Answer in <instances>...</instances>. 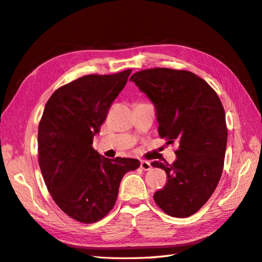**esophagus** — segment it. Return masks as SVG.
Masks as SVG:
<instances>
[{
	"label": "esophagus",
	"instance_id": "obj_1",
	"mask_svg": "<svg viewBox=\"0 0 262 262\" xmlns=\"http://www.w3.org/2000/svg\"><path fill=\"white\" fill-rule=\"evenodd\" d=\"M140 167L143 170H149L150 168H152V166H150V163L147 161H141Z\"/></svg>",
	"mask_w": 262,
	"mask_h": 262
}]
</instances>
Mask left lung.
<instances>
[{"label":"left lung","mask_w":262,"mask_h":262,"mask_svg":"<svg viewBox=\"0 0 262 262\" xmlns=\"http://www.w3.org/2000/svg\"><path fill=\"white\" fill-rule=\"evenodd\" d=\"M130 80L153 102L160 137L178 145L171 165L152 163L167 175V184L155 192L154 200L168 215L188 217L207 203L223 171L224 108L212 87L189 71L148 69Z\"/></svg>","instance_id":"left-lung-1"}]
</instances>
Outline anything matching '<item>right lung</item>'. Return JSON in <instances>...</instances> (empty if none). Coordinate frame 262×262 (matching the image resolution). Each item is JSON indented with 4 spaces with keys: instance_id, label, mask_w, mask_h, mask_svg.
<instances>
[{
    "instance_id": "1",
    "label": "right lung",
    "mask_w": 262,
    "mask_h": 262,
    "mask_svg": "<svg viewBox=\"0 0 262 262\" xmlns=\"http://www.w3.org/2000/svg\"><path fill=\"white\" fill-rule=\"evenodd\" d=\"M132 70L91 74L63 85L47 101L38 128L39 166L58 207L82 223H95L114 208L125 172L136 158L110 160L93 148L108 109Z\"/></svg>"
}]
</instances>
